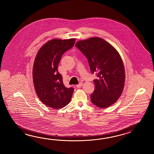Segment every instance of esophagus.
<instances>
[{
    "instance_id": "esophagus-1",
    "label": "esophagus",
    "mask_w": 154,
    "mask_h": 154,
    "mask_svg": "<svg viewBox=\"0 0 154 154\" xmlns=\"http://www.w3.org/2000/svg\"><path fill=\"white\" fill-rule=\"evenodd\" d=\"M82 85H83L82 82H80V83L78 85H76V88H81V87H82Z\"/></svg>"
}]
</instances>
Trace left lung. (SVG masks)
<instances>
[{
  "mask_svg": "<svg viewBox=\"0 0 154 154\" xmlns=\"http://www.w3.org/2000/svg\"><path fill=\"white\" fill-rule=\"evenodd\" d=\"M75 46L87 58L92 74H97L92 103L100 108L114 104L121 96L125 82L123 63L117 51L104 39L91 37L79 41Z\"/></svg>",
  "mask_w": 154,
  "mask_h": 154,
  "instance_id": "left-lung-1",
  "label": "left lung"
}]
</instances>
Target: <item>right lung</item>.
<instances>
[{"label":"right lung","instance_id":"obj_1","mask_svg":"<svg viewBox=\"0 0 154 154\" xmlns=\"http://www.w3.org/2000/svg\"><path fill=\"white\" fill-rule=\"evenodd\" d=\"M75 42V38L51 39L36 55L32 71L34 88L39 100L49 107L63 108L72 97L74 88L64 85L58 66L63 54L72 48Z\"/></svg>","mask_w":154,"mask_h":154}]
</instances>
